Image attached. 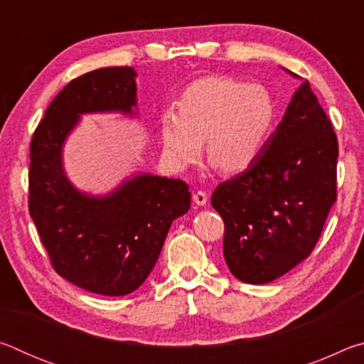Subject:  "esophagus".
Masks as SVG:
<instances>
[{
    "mask_svg": "<svg viewBox=\"0 0 364 364\" xmlns=\"http://www.w3.org/2000/svg\"><path fill=\"white\" fill-rule=\"evenodd\" d=\"M193 200L196 202L197 205H205L208 197H207V193H204V191H197V193L193 194Z\"/></svg>",
    "mask_w": 364,
    "mask_h": 364,
    "instance_id": "esophagus-1",
    "label": "esophagus"
}]
</instances>
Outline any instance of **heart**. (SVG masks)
Here are the masks:
<instances>
[{
	"label": "heart",
	"instance_id": "obj_1",
	"mask_svg": "<svg viewBox=\"0 0 364 364\" xmlns=\"http://www.w3.org/2000/svg\"><path fill=\"white\" fill-rule=\"evenodd\" d=\"M274 123L276 106L264 86L204 77L186 86L178 110L160 117V136L176 167L196 162L205 141L208 162L223 173H239L260 157Z\"/></svg>",
	"mask_w": 364,
	"mask_h": 364
}]
</instances>
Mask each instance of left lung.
<instances>
[{
  "mask_svg": "<svg viewBox=\"0 0 364 364\" xmlns=\"http://www.w3.org/2000/svg\"><path fill=\"white\" fill-rule=\"evenodd\" d=\"M337 156L332 123L304 82L257 162L213 191L237 279L267 284L311 254L337 199Z\"/></svg>",
  "mask_w": 364,
  "mask_h": 364,
  "instance_id": "left-lung-1",
  "label": "left lung"
}]
</instances>
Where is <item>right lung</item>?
Here are the masks:
<instances>
[{
  "instance_id": "obj_1",
  "label": "right lung",
  "mask_w": 364,
  "mask_h": 364,
  "mask_svg": "<svg viewBox=\"0 0 364 364\" xmlns=\"http://www.w3.org/2000/svg\"><path fill=\"white\" fill-rule=\"evenodd\" d=\"M136 72L85 73L54 97L30 143L28 212L53 268L100 295H127L156 264L173 220L191 205L183 180L139 173L107 196L78 191L65 176L63 147L82 114H136Z\"/></svg>"
}]
</instances>
